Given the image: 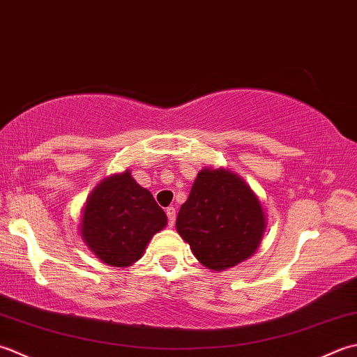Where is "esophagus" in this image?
<instances>
[{"label":"esophagus","instance_id":"34e87169","mask_svg":"<svg viewBox=\"0 0 357 357\" xmlns=\"http://www.w3.org/2000/svg\"><path fill=\"white\" fill-rule=\"evenodd\" d=\"M166 215H168L169 227L172 228L174 223H176V208H174V206H168V208H166Z\"/></svg>","mask_w":357,"mask_h":357}]
</instances>
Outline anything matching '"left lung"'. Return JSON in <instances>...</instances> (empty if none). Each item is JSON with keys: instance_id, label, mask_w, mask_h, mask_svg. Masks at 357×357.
Returning a JSON list of instances; mask_svg holds the SVG:
<instances>
[{"instance_id": "obj_1", "label": "left lung", "mask_w": 357, "mask_h": 357, "mask_svg": "<svg viewBox=\"0 0 357 357\" xmlns=\"http://www.w3.org/2000/svg\"><path fill=\"white\" fill-rule=\"evenodd\" d=\"M176 228L203 266L225 271L257 251L266 214L257 194L234 171L205 168L178 211Z\"/></svg>"}]
</instances>
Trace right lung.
Returning <instances> with one entry per match:
<instances>
[{"mask_svg": "<svg viewBox=\"0 0 357 357\" xmlns=\"http://www.w3.org/2000/svg\"><path fill=\"white\" fill-rule=\"evenodd\" d=\"M168 217L151 191L126 169L111 174L92 189L79 223V234L103 264L126 268L142 259L151 238L162 231Z\"/></svg>", "mask_w": 357, "mask_h": 357, "instance_id": "1", "label": "right lung"}]
</instances>
